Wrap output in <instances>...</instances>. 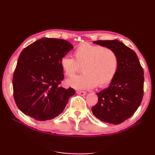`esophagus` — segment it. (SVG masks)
I'll return each instance as SVG.
<instances>
[{
    "mask_svg": "<svg viewBox=\"0 0 155 155\" xmlns=\"http://www.w3.org/2000/svg\"><path fill=\"white\" fill-rule=\"evenodd\" d=\"M77 94H78V95H81V96H85L86 95V93L85 91H80V90H77Z\"/></svg>",
    "mask_w": 155,
    "mask_h": 155,
    "instance_id": "34e87169",
    "label": "esophagus"
}]
</instances>
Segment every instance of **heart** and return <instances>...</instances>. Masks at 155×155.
Wrapping results in <instances>:
<instances>
[{"label":"heart","mask_w":155,"mask_h":155,"mask_svg":"<svg viewBox=\"0 0 155 155\" xmlns=\"http://www.w3.org/2000/svg\"><path fill=\"white\" fill-rule=\"evenodd\" d=\"M60 64L68 77H72L82 66V74L67 82L73 87L90 90L96 86L104 87L111 83L118 68V58L112 49L83 43L74 50V58L65 55L60 60Z\"/></svg>","instance_id":"heart-1"}]
</instances>
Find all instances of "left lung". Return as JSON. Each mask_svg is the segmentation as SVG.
<instances>
[{"mask_svg": "<svg viewBox=\"0 0 155 155\" xmlns=\"http://www.w3.org/2000/svg\"><path fill=\"white\" fill-rule=\"evenodd\" d=\"M94 44L112 49L118 58V68L107 88L96 93L98 103L93 114L103 122L119 124L130 117L143 96V70L132 49L118 40H98Z\"/></svg>", "mask_w": 155, "mask_h": 155, "instance_id": "8db88e82", "label": "left lung"}]
</instances>
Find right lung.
Here are the masks:
<instances>
[{
    "label": "right lung",
    "mask_w": 155,
    "mask_h": 155,
    "mask_svg": "<svg viewBox=\"0 0 155 155\" xmlns=\"http://www.w3.org/2000/svg\"><path fill=\"white\" fill-rule=\"evenodd\" d=\"M72 48L68 41L46 38L21 52L13 76V90L15 104L23 114L46 121L63 112L75 90L59 85L64 78L60 60Z\"/></svg>",
    "instance_id": "1"
}]
</instances>
